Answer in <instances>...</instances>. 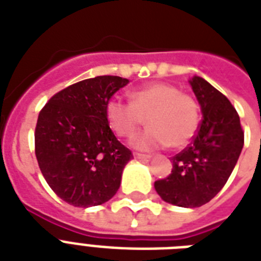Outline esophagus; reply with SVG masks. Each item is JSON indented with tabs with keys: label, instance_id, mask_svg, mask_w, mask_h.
<instances>
[{
	"label": "esophagus",
	"instance_id": "1",
	"mask_svg": "<svg viewBox=\"0 0 261 261\" xmlns=\"http://www.w3.org/2000/svg\"><path fill=\"white\" fill-rule=\"evenodd\" d=\"M134 157L138 160H150V154H142V153H134Z\"/></svg>",
	"mask_w": 261,
	"mask_h": 261
}]
</instances>
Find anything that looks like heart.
Masks as SVG:
<instances>
[{
	"mask_svg": "<svg viewBox=\"0 0 261 261\" xmlns=\"http://www.w3.org/2000/svg\"><path fill=\"white\" fill-rule=\"evenodd\" d=\"M130 102L112 97L106 104V118L115 134L128 138L135 134L143 118L149 128L137 135L131 145L139 150L182 147L198 128V104L176 87L154 83L128 94Z\"/></svg>",
	"mask_w": 261,
	"mask_h": 261,
	"instance_id": "b5f03b06",
	"label": "heart"
}]
</instances>
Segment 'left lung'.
Masks as SVG:
<instances>
[{
	"mask_svg": "<svg viewBox=\"0 0 261 261\" xmlns=\"http://www.w3.org/2000/svg\"><path fill=\"white\" fill-rule=\"evenodd\" d=\"M203 120L191 145L172 157V173L157 180L163 200L178 207H200L226 184L244 146L240 116L225 94L202 77L190 81Z\"/></svg>",
	"mask_w": 261,
	"mask_h": 261,
	"instance_id": "8db88e82",
	"label": "left lung"
}]
</instances>
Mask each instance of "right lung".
Returning <instances> with one entry per match:
<instances>
[{
	"instance_id": "add662e5",
	"label": "right lung",
	"mask_w": 261,
	"mask_h": 261,
	"mask_svg": "<svg viewBox=\"0 0 261 261\" xmlns=\"http://www.w3.org/2000/svg\"><path fill=\"white\" fill-rule=\"evenodd\" d=\"M128 80L98 75L55 93L35 128V154L50 188L74 207L108 202L133 159L108 126L106 104Z\"/></svg>"
}]
</instances>
